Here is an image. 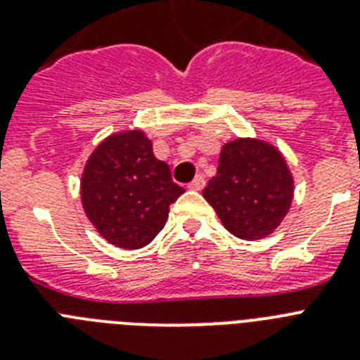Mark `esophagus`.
<instances>
[{
  "label": "esophagus",
  "mask_w": 360,
  "mask_h": 360,
  "mask_svg": "<svg viewBox=\"0 0 360 360\" xmlns=\"http://www.w3.org/2000/svg\"><path fill=\"white\" fill-rule=\"evenodd\" d=\"M203 186H205V178H203L202 174H198V176H196L195 180H193V182L189 184V189H193V191H202Z\"/></svg>",
  "instance_id": "obj_1"
}]
</instances>
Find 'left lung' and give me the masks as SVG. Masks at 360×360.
Returning <instances> with one entry per match:
<instances>
[{
  "instance_id": "8db88e82",
  "label": "left lung",
  "mask_w": 360,
  "mask_h": 360,
  "mask_svg": "<svg viewBox=\"0 0 360 360\" xmlns=\"http://www.w3.org/2000/svg\"><path fill=\"white\" fill-rule=\"evenodd\" d=\"M224 227L241 240H262L279 227L294 198V176L276 146L262 139L224 144L218 169L203 189Z\"/></svg>"
}]
</instances>
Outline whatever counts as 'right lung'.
<instances>
[{"mask_svg":"<svg viewBox=\"0 0 360 360\" xmlns=\"http://www.w3.org/2000/svg\"><path fill=\"white\" fill-rule=\"evenodd\" d=\"M182 193L142 129L104 139L86 160L81 178L82 209L91 225L108 243L129 250L155 240Z\"/></svg>","mask_w":360,"mask_h":360,"instance_id":"right-lung-1","label":"right lung"}]
</instances>
